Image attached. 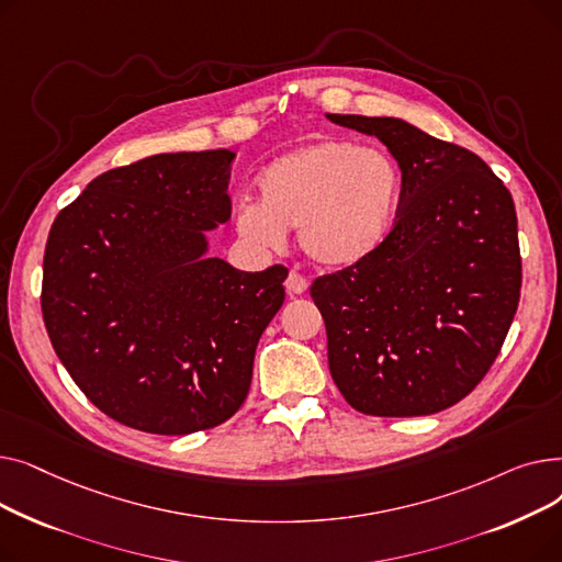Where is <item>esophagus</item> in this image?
<instances>
[{
  "label": "esophagus",
  "mask_w": 562,
  "mask_h": 562,
  "mask_svg": "<svg viewBox=\"0 0 562 562\" xmlns=\"http://www.w3.org/2000/svg\"><path fill=\"white\" fill-rule=\"evenodd\" d=\"M284 289L291 293V296H301V293L307 291V280H305L301 273L291 271V273L286 276V280H284Z\"/></svg>",
  "instance_id": "obj_1"
}]
</instances>
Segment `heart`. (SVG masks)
<instances>
[{"instance_id":"1","label":"heart","mask_w":562,"mask_h":562,"mask_svg":"<svg viewBox=\"0 0 562 562\" xmlns=\"http://www.w3.org/2000/svg\"><path fill=\"white\" fill-rule=\"evenodd\" d=\"M255 187L259 202H241L234 214V227L246 241L280 248L286 229H299L310 259L346 269L387 239L403 177L382 147L318 138L266 164Z\"/></svg>"}]
</instances>
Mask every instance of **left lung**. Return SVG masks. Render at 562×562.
Instances as JSON below:
<instances>
[{
    "label": "left lung",
    "instance_id": "left-lung-1",
    "mask_svg": "<svg viewBox=\"0 0 562 562\" xmlns=\"http://www.w3.org/2000/svg\"><path fill=\"white\" fill-rule=\"evenodd\" d=\"M398 161L394 229L367 259L316 278L335 385L358 412L424 417L474 390L519 305L510 191L474 153L401 117L328 113Z\"/></svg>",
    "mask_w": 562,
    "mask_h": 562
}]
</instances>
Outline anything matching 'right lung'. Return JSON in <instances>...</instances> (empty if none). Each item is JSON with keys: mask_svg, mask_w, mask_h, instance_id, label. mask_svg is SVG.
I'll list each match as a JSON object with an SVG mask.
<instances>
[{"mask_svg": "<svg viewBox=\"0 0 562 562\" xmlns=\"http://www.w3.org/2000/svg\"><path fill=\"white\" fill-rule=\"evenodd\" d=\"M232 161L229 150L168 153L106 170L49 229V341L86 398L130 428L227 422L284 303V266L246 273L206 255V232L229 221Z\"/></svg>", "mask_w": 562, "mask_h": 562, "instance_id": "1", "label": "right lung"}]
</instances>
